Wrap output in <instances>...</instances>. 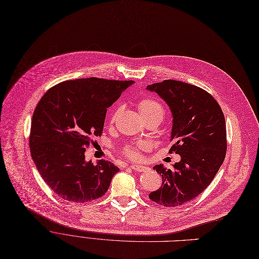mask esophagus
Instances as JSON below:
<instances>
[{"label":"esophagus","mask_w":259,"mask_h":259,"mask_svg":"<svg viewBox=\"0 0 259 259\" xmlns=\"http://www.w3.org/2000/svg\"><path fill=\"white\" fill-rule=\"evenodd\" d=\"M134 171H138V172H144L147 170V167L142 166V165H131L130 166Z\"/></svg>","instance_id":"esophagus-1"}]
</instances>
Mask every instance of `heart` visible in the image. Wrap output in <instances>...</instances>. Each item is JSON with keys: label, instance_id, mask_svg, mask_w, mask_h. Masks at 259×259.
Instances as JSON below:
<instances>
[{"label": "heart", "instance_id": "obj_1", "mask_svg": "<svg viewBox=\"0 0 259 259\" xmlns=\"http://www.w3.org/2000/svg\"><path fill=\"white\" fill-rule=\"evenodd\" d=\"M138 107H139V111L144 119L149 117H157L161 119L162 115H164V108H162V106L158 102L151 99H145L140 101L138 104ZM114 116H115V112H113L111 119H113ZM145 148H146V144H139L135 146L129 145L122 149V153L130 158L137 159V158H140L141 156L140 151Z\"/></svg>", "mask_w": 259, "mask_h": 259}]
</instances>
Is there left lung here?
Listing matches in <instances>:
<instances>
[{"label":"left lung","mask_w":259,"mask_h":259,"mask_svg":"<svg viewBox=\"0 0 259 259\" xmlns=\"http://www.w3.org/2000/svg\"><path fill=\"white\" fill-rule=\"evenodd\" d=\"M164 100L172 113L169 152L181 160L167 169L153 167L161 186L149 198L165 207H178L205 190L223 165L227 150L226 120L211 94L184 81L166 79L147 86Z\"/></svg>","instance_id":"left-lung-1"}]
</instances>
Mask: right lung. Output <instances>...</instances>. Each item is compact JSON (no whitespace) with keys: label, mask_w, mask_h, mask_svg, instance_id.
<instances>
[{"label":"right lung","mask_w":259,"mask_h":259,"mask_svg":"<svg viewBox=\"0 0 259 259\" xmlns=\"http://www.w3.org/2000/svg\"><path fill=\"white\" fill-rule=\"evenodd\" d=\"M133 80L97 77L67 80L50 88L32 115L30 152L45 183L61 198L88 202L102 197L119 169L85 159L92 137L103 133L107 108Z\"/></svg>","instance_id":"right-lung-1"}]
</instances>
